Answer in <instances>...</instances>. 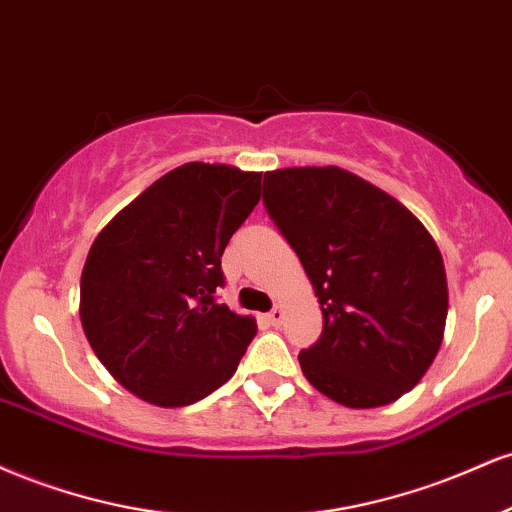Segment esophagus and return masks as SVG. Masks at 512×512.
Returning a JSON list of instances; mask_svg holds the SVG:
<instances>
[{
	"mask_svg": "<svg viewBox=\"0 0 512 512\" xmlns=\"http://www.w3.org/2000/svg\"><path fill=\"white\" fill-rule=\"evenodd\" d=\"M266 318H268L270 326H280L282 318H285V311H282V306H275V309L270 311V314H266Z\"/></svg>",
	"mask_w": 512,
	"mask_h": 512,
	"instance_id": "1",
	"label": "esophagus"
}]
</instances>
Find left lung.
<instances>
[{
  "label": "left lung",
  "instance_id": "obj_1",
  "mask_svg": "<svg viewBox=\"0 0 512 512\" xmlns=\"http://www.w3.org/2000/svg\"><path fill=\"white\" fill-rule=\"evenodd\" d=\"M263 203L321 304V338L299 354L306 381L352 410L410 393L441 350L448 316L429 230L398 198L335 165L266 172Z\"/></svg>",
  "mask_w": 512,
  "mask_h": 512
}]
</instances>
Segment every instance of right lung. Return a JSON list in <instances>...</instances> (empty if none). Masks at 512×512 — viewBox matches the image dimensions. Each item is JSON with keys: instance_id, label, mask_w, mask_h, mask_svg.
Here are the masks:
<instances>
[{"instance_id": "obj_1", "label": "right lung", "mask_w": 512, "mask_h": 512, "mask_svg": "<svg viewBox=\"0 0 512 512\" xmlns=\"http://www.w3.org/2000/svg\"><path fill=\"white\" fill-rule=\"evenodd\" d=\"M261 172L186 162L102 227L81 273V326L114 381L155 407L194 405L237 371L254 316L215 302L220 258Z\"/></svg>"}]
</instances>
